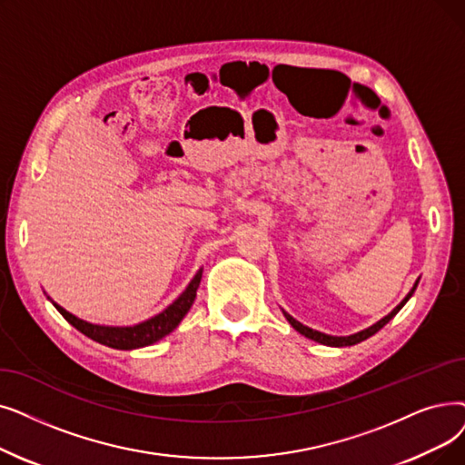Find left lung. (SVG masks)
<instances>
[{
	"mask_svg": "<svg viewBox=\"0 0 465 465\" xmlns=\"http://www.w3.org/2000/svg\"><path fill=\"white\" fill-rule=\"evenodd\" d=\"M416 287H418V281L414 282V287H412V291L407 294V298L401 302V304L390 313V315H386L383 319H380L376 325H372V327H369V329H365V331H361V332H357V334H351V336H329V334H322V332H317V331H313V329H310V327H304L302 325V322H298L296 319H292L289 313H285V317H287V321L291 322V325L300 332V334H304L306 338H310V340H315V341H319V344H325V346H334V348H344V346H353V344H359V341H362V340H367V338H371L372 334H376L383 325H388V322L399 313V310L407 304L409 302V298L414 294V291H416Z\"/></svg>",
	"mask_w": 465,
	"mask_h": 465,
	"instance_id": "obj_1",
	"label": "left lung"
}]
</instances>
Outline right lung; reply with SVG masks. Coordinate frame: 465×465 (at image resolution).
Instances as JSON below:
<instances>
[{"mask_svg": "<svg viewBox=\"0 0 465 465\" xmlns=\"http://www.w3.org/2000/svg\"><path fill=\"white\" fill-rule=\"evenodd\" d=\"M199 282H201V270L195 273V277L192 279L186 291L180 294L165 312H161L159 315H155L144 322H138V325H133V327L93 325V322L77 319L75 315L68 313L64 308L54 304V302H53V306L60 312V315H63L70 322L72 327H75L79 332H84L91 340L98 341V344H104L114 350H136V348H144V346L153 344V341L167 336L169 332H173L178 327V322L184 319V315L188 313V310L193 304Z\"/></svg>", "mask_w": 465, "mask_h": 465, "instance_id": "add662e5", "label": "right lung"}]
</instances>
